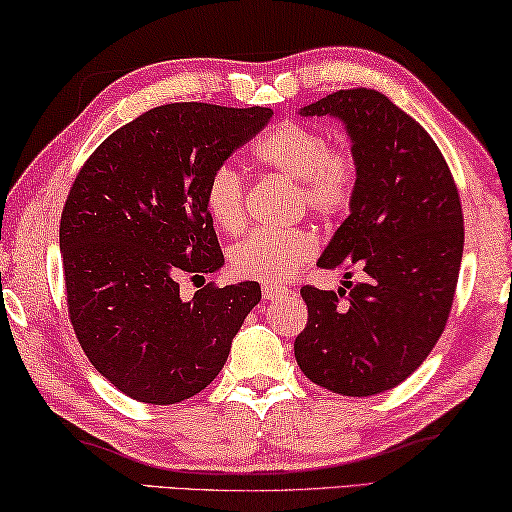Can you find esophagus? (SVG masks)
Returning <instances> with one entry per match:
<instances>
[{
    "label": "esophagus",
    "mask_w": 512,
    "mask_h": 512,
    "mask_svg": "<svg viewBox=\"0 0 512 512\" xmlns=\"http://www.w3.org/2000/svg\"><path fill=\"white\" fill-rule=\"evenodd\" d=\"M283 290L281 286H272V283H263V299H267V301H274V299H279L281 295H283Z\"/></svg>",
    "instance_id": "obj_1"
}]
</instances>
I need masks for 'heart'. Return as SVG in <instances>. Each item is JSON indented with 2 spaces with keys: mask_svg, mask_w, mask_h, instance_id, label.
Returning a JSON list of instances; mask_svg holds the SVG:
<instances>
[{
  "mask_svg": "<svg viewBox=\"0 0 512 512\" xmlns=\"http://www.w3.org/2000/svg\"><path fill=\"white\" fill-rule=\"evenodd\" d=\"M254 154L272 172L299 183L301 199L313 213L333 217L349 208L356 188V163L347 152L329 149L322 131L297 120L281 122L256 142ZM206 208L224 231L233 233L245 224V179L236 167L220 165L211 174ZM315 249L317 240L306 229L254 231L231 247L229 263L242 279L279 286Z\"/></svg>",
  "mask_w": 512,
  "mask_h": 512,
  "instance_id": "1",
  "label": "heart"
}]
</instances>
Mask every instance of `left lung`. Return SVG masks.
<instances>
[{
    "label": "left lung",
    "mask_w": 512,
    "mask_h": 512,
    "mask_svg": "<svg viewBox=\"0 0 512 512\" xmlns=\"http://www.w3.org/2000/svg\"><path fill=\"white\" fill-rule=\"evenodd\" d=\"M297 113L335 117L356 163L349 215L317 265L365 272L356 286L342 281L347 302L344 288H301L308 324L297 365L338 395H379L406 381L445 331L465 238L456 183L422 124L381 92L338 90Z\"/></svg>",
    "instance_id": "left-lung-1"
}]
</instances>
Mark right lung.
I'll return each instance as SVG.
<instances>
[{"mask_svg":"<svg viewBox=\"0 0 512 512\" xmlns=\"http://www.w3.org/2000/svg\"><path fill=\"white\" fill-rule=\"evenodd\" d=\"M270 117L263 106H158L111 133L74 179L58 233L70 320L95 370L127 397H195L261 301L256 281L183 301L177 279L224 265L208 179Z\"/></svg>","mask_w":512,"mask_h":512,"instance_id":"right-lung-1","label":"right lung"}]
</instances>
